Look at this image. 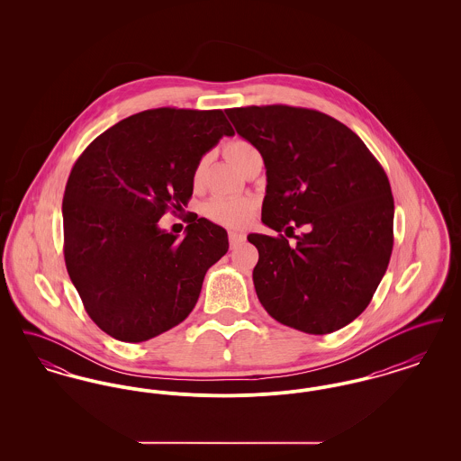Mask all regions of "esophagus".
Returning <instances> with one entry per match:
<instances>
[{
	"mask_svg": "<svg viewBox=\"0 0 461 461\" xmlns=\"http://www.w3.org/2000/svg\"><path fill=\"white\" fill-rule=\"evenodd\" d=\"M228 239H230V247L231 249H237L240 243L245 241V235H241V233H235V231H231L230 235H228Z\"/></svg>",
	"mask_w": 461,
	"mask_h": 461,
	"instance_id": "obj_1",
	"label": "esophagus"
}]
</instances>
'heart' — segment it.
<instances>
[{
    "instance_id": "heart-1",
    "label": "heart",
    "mask_w": 461,
    "mask_h": 461,
    "mask_svg": "<svg viewBox=\"0 0 461 461\" xmlns=\"http://www.w3.org/2000/svg\"><path fill=\"white\" fill-rule=\"evenodd\" d=\"M226 158L237 167L243 169L254 157H258V149L247 140H233L224 145ZM207 158H200L197 167L194 171V181L198 183L203 175ZM203 212L209 220L220 222L224 226H241L252 218L254 203L249 198H212L205 203Z\"/></svg>"
}]
</instances>
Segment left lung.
Instances as JSON below:
<instances>
[{
	"instance_id": "left-lung-1",
	"label": "left lung",
	"mask_w": 461,
	"mask_h": 461,
	"mask_svg": "<svg viewBox=\"0 0 461 461\" xmlns=\"http://www.w3.org/2000/svg\"><path fill=\"white\" fill-rule=\"evenodd\" d=\"M266 166L263 222L284 235L250 233L259 250L254 286L271 318L312 335L340 330L372 301L394 245V198L361 138L318 110L263 105L226 110Z\"/></svg>"
}]
</instances>
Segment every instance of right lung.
Instances as JSON below:
<instances>
[{"instance_id": "add662e5", "label": "right lung", "mask_w": 461, "mask_h": 461, "mask_svg": "<svg viewBox=\"0 0 461 461\" xmlns=\"http://www.w3.org/2000/svg\"><path fill=\"white\" fill-rule=\"evenodd\" d=\"M235 131L222 110L160 107L95 138L67 179L64 258L89 318L122 342L179 325L207 269L228 252L226 230L192 214L186 237L158 228L183 212L202 155Z\"/></svg>"}]
</instances>
